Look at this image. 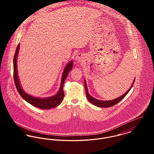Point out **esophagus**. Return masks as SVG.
<instances>
[{
    "mask_svg": "<svg viewBox=\"0 0 154 154\" xmlns=\"http://www.w3.org/2000/svg\"><path fill=\"white\" fill-rule=\"evenodd\" d=\"M76 60H77V62H83V60H84V56L81 54H78L76 57Z\"/></svg>",
    "mask_w": 154,
    "mask_h": 154,
    "instance_id": "esophagus-1",
    "label": "esophagus"
}]
</instances>
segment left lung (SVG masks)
Listing matches in <instances>:
<instances>
[{
	"label": "left lung",
	"instance_id": "8db88e82",
	"mask_svg": "<svg viewBox=\"0 0 154 154\" xmlns=\"http://www.w3.org/2000/svg\"><path fill=\"white\" fill-rule=\"evenodd\" d=\"M134 80L133 81V84H132V85H131V87L128 90V91L125 94H124L123 95L120 96V97H119V98H117L116 99H114V100H110V101H101V100H97V99L93 98L92 97H91L89 94V93H88V89H87V84H86L85 80H84V85H85V90H86V96H87L89 101L91 103H92V104H94V105H95V106H96L97 107H103V108L112 107V106L117 104L118 103H119L122 100H123L126 97V95L128 94V92L130 91L131 89L133 87V84L134 82Z\"/></svg>",
	"mask_w": 154,
	"mask_h": 154
}]
</instances>
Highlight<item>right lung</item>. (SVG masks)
Segmentation results:
<instances>
[{"instance_id":"1","label":"right lung","mask_w":154,"mask_h":154,"mask_svg":"<svg viewBox=\"0 0 154 154\" xmlns=\"http://www.w3.org/2000/svg\"><path fill=\"white\" fill-rule=\"evenodd\" d=\"M19 49H20V44H18L17 45L15 53L14 55V79L15 85L20 95L26 101H27L31 105L34 106V107L41 109H50L58 106L62 103L64 98L65 94L63 91V85L69 71L72 69L73 61H71L67 64V65L66 66L63 72L60 88L58 93L56 95L51 97L45 98H35L34 97H32L26 94L22 90L21 86L19 82L18 73H17V56H18Z\"/></svg>"}]
</instances>
